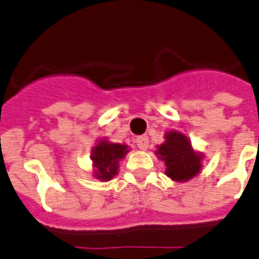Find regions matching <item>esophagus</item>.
<instances>
[{
    "label": "esophagus",
    "mask_w": 259,
    "mask_h": 259,
    "mask_svg": "<svg viewBox=\"0 0 259 259\" xmlns=\"http://www.w3.org/2000/svg\"><path fill=\"white\" fill-rule=\"evenodd\" d=\"M136 144L137 146H138V149H141V150H146V149L149 148V138L146 136L137 137Z\"/></svg>",
    "instance_id": "34e87169"
}]
</instances>
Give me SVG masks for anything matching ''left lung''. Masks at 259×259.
<instances>
[{"label": "left lung", "mask_w": 259, "mask_h": 259, "mask_svg": "<svg viewBox=\"0 0 259 259\" xmlns=\"http://www.w3.org/2000/svg\"><path fill=\"white\" fill-rule=\"evenodd\" d=\"M165 138L157 154L165 161L166 176L174 181H188L194 177L201 169V157L193 151L188 138L177 132H170Z\"/></svg>", "instance_id": "1"}]
</instances>
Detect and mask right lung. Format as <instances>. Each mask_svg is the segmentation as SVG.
Returning <instances> with one entry per match:
<instances>
[{
    "label": "right lung",
    "mask_w": 259,
    "mask_h": 259,
    "mask_svg": "<svg viewBox=\"0 0 259 259\" xmlns=\"http://www.w3.org/2000/svg\"><path fill=\"white\" fill-rule=\"evenodd\" d=\"M126 145L109 144L106 141H101L97 145L92 154L94 166L97 167L96 177L98 180L109 181L114 177L118 170L119 159L129 150H126Z\"/></svg>",
    "instance_id": "obj_1"
}]
</instances>
